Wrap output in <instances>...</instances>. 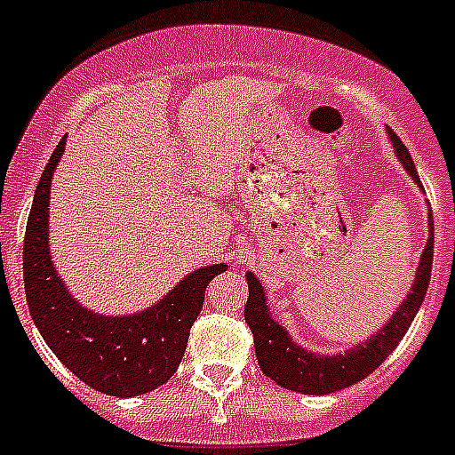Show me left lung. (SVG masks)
I'll return each instance as SVG.
<instances>
[{
	"instance_id": "8db88e82",
	"label": "left lung",
	"mask_w": 455,
	"mask_h": 455,
	"mask_svg": "<svg viewBox=\"0 0 455 455\" xmlns=\"http://www.w3.org/2000/svg\"><path fill=\"white\" fill-rule=\"evenodd\" d=\"M388 139H391L404 171L411 175V180L416 185L423 187L403 140L391 129H388ZM433 215H430L428 245L423 250L419 268H416L414 284H411L407 299L400 303L398 312L368 342H361L354 349L345 351V354H333V356L312 354V351L296 345L291 335L286 333L284 328L270 316L261 282L251 273H247L245 277L247 286H250V299H247L245 305V322L250 326L251 335H254V351H257L263 375L277 381L280 387L289 388V391L305 393V395H326V393L342 391V388L365 379L370 372H375L387 361L388 354L398 347L404 333L410 331L416 312H419L423 299H426L430 268H433Z\"/></svg>"
}]
</instances>
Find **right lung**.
I'll return each mask as SVG.
<instances>
[{
    "label": "right lung",
    "mask_w": 455,
    "mask_h": 455,
    "mask_svg": "<svg viewBox=\"0 0 455 455\" xmlns=\"http://www.w3.org/2000/svg\"><path fill=\"white\" fill-rule=\"evenodd\" d=\"M64 145L67 139L52 152L27 220L22 277L29 315L52 354L87 387L117 398L143 395L173 377L185 356L189 328L204 307L205 286L227 266L194 270L139 315L104 316L83 307L57 277L48 250L51 182Z\"/></svg>",
    "instance_id": "obj_1"
}]
</instances>
